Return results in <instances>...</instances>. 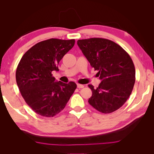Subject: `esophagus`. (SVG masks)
Segmentation results:
<instances>
[{
	"label": "esophagus",
	"mask_w": 154,
	"mask_h": 154,
	"mask_svg": "<svg viewBox=\"0 0 154 154\" xmlns=\"http://www.w3.org/2000/svg\"><path fill=\"white\" fill-rule=\"evenodd\" d=\"M77 87L79 88H83L84 87V85H82V84H79V83H77Z\"/></svg>",
	"instance_id": "obj_1"
}]
</instances>
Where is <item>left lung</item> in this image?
<instances>
[{
  "label": "left lung",
  "instance_id": "left-lung-1",
  "mask_svg": "<svg viewBox=\"0 0 154 154\" xmlns=\"http://www.w3.org/2000/svg\"><path fill=\"white\" fill-rule=\"evenodd\" d=\"M78 47L98 72V87L88 85L92 92L88 103L101 113L117 110L131 94L136 81V71L129 54L114 42L101 38L77 41Z\"/></svg>",
  "mask_w": 154,
  "mask_h": 154
}]
</instances>
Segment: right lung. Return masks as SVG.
Masks as SVG:
<instances>
[{"label": "right lung", "instance_id": "right-lung-1", "mask_svg": "<svg viewBox=\"0 0 154 154\" xmlns=\"http://www.w3.org/2000/svg\"><path fill=\"white\" fill-rule=\"evenodd\" d=\"M75 40L51 38L37 43L23 55L16 71V81L26 103L36 114L53 117L66 106L76 88L73 82H56L52 71L71 50Z\"/></svg>", "mask_w": 154, "mask_h": 154}]
</instances>
